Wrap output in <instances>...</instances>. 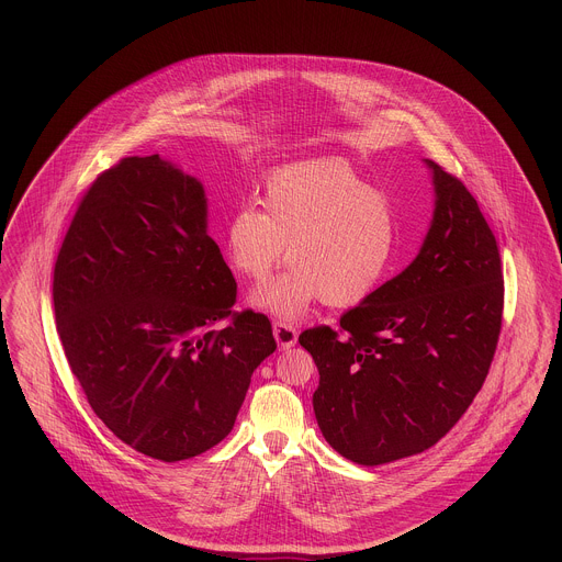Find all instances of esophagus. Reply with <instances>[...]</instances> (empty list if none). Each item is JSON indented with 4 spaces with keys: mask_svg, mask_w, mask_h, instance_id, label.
<instances>
[{
    "mask_svg": "<svg viewBox=\"0 0 562 562\" xmlns=\"http://www.w3.org/2000/svg\"><path fill=\"white\" fill-rule=\"evenodd\" d=\"M273 336H276L280 349H291L297 342V329L286 325V323H276L273 325Z\"/></svg>",
    "mask_w": 562,
    "mask_h": 562,
    "instance_id": "obj_1",
    "label": "esophagus"
}]
</instances>
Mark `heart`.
<instances>
[{"label": "heart", "mask_w": 562, "mask_h": 562, "mask_svg": "<svg viewBox=\"0 0 562 562\" xmlns=\"http://www.w3.org/2000/svg\"><path fill=\"white\" fill-rule=\"evenodd\" d=\"M262 204H239L224 226L226 258L251 282H265L289 247L293 269L256 291V306L295 319L319 297L360 304L384 280L397 239L393 202L342 159L273 171Z\"/></svg>", "instance_id": "heart-1"}]
</instances>
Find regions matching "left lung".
Masks as SVG:
<instances>
[{"label": "left lung", "instance_id": "1", "mask_svg": "<svg viewBox=\"0 0 562 562\" xmlns=\"http://www.w3.org/2000/svg\"><path fill=\"white\" fill-rule=\"evenodd\" d=\"M436 209L416 260L340 317L300 334L327 442L358 464L434 447L483 386L503 327L496 237L467 187L425 159Z\"/></svg>", "mask_w": 562, "mask_h": 562}]
</instances>
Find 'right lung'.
Instances as JSON below:
<instances>
[{"mask_svg": "<svg viewBox=\"0 0 562 562\" xmlns=\"http://www.w3.org/2000/svg\"><path fill=\"white\" fill-rule=\"evenodd\" d=\"M235 293L195 178L159 155L98 176L57 254L53 304L68 367L122 442L178 462L231 434L278 347L267 315L231 311Z\"/></svg>", "mask_w": 562, "mask_h": 562, "instance_id": "right-lung-1", "label": "right lung"}]
</instances>
